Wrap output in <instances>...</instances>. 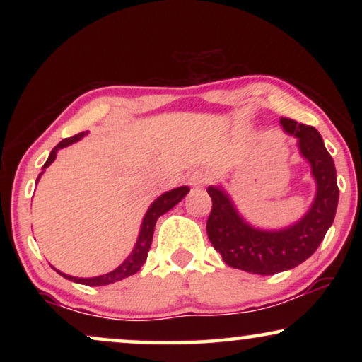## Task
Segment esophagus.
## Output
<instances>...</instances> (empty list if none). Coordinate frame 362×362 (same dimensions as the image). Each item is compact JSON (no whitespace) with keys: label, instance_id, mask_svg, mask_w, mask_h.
I'll use <instances>...</instances> for the list:
<instances>
[{"label":"esophagus","instance_id":"esophagus-1","mask_svg":"<svg viewBox=\"0 0 362 362\" xmlns=\"http://www.w3.org/2000/svg\"><path fill=\"white\" fill-rule=\"evenodd\" d=\"M211 173L209 171H206V170H196V171H192L191 175H189V185L191 186H194V187H202V186H206L207 182L211 181Z\"/></svg>","mask_w":362,"mask_h":362}]
</instances>
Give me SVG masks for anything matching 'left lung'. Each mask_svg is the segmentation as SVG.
<instances>
[{
	"label": "left lung",
	"instance_id": "left-lung-1",
	"mask_svg": "<svg viewBox=\"0 0 362 362\" xmlns=\"http://www.w3.org/2000/svg\"><path fill=\"white\" fill-rule=\"evenodd\" d=\"M280 125L298 140L301 156L308 160L316 181L313 204L296 224L280 230L255 229L239 216L224 189L207 187L212 199L206 224L207 237L227 265L249 274L275 275L305 262L325 239L338 207L334 161L318 130L284 117Z\"/></svg>",
	"mask_w": 362,
	"mask_h": 362
}]
</instances>
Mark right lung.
Returning a JSON list of instances; mask_svg holds the SVG:
<instances>
[{
	"label": "right lung",
	"instance_id": "add662e5",
	"mask_svg": "<svg viewBox=\"0 0 362 362\" xmlns=\"http://www.w3.org/2000/svg\"><path fill=\"white\" fill-rule=\"evenodd\" d=\"M86 135H87V132H81V133H77V135L62 140L57 146H54L51 155H49V158H47V161L44 163L42 170L51 165L54 160H56L57 151L61 150V148H66L69 145H72V143L78 141L82 136H86ZM37 180H39V177H37ZM187 192H189V187L181 186V187H176V189H171V191L165 192V194H161L155 202H153V204L150 206V209L146 211L145 217H143L140 235H138L135 249H133L132 254L127 257L125 262H123L120 267H117L115 270H112L110 274H105V275H100V276H93V279H77V276L66 275V274H62V272H59V270H57V274H61L64 279L76 281V284H82V285H88V286L110 285V284H115V281H120L123 279H127V276H130L133 274H136V272L141 269V265L146 262V257H148V252H150L151 240H153V232H155V224H156L158 217L163 216L165 212H168L170 209H173V207H175L177 202H180L182 197L187 194Z\"/></svg>",
	"mask_w": 362,
	"mask_h": 362
}]
</instances>
